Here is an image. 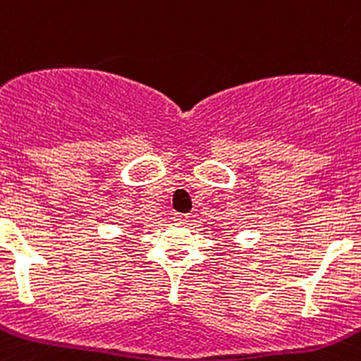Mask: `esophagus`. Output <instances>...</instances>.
<instances>
[{
	"label": "esophagus",
	"instance_id": "obj_1",
	"mask_svg": "<svg viewBox=\"0 0 361 361\" xmlns=\"http://www.w3.org/2000/svg\"><path fill=\"white\" fill-rule=\"evenodd\" d=\"M174 221L181 222V224H188V222H192V215L190 214H176Z\"/></svg>",
	"mask_w": 361,
	"mask_h": 361
}]
</instances>
